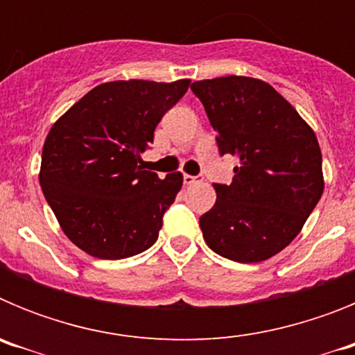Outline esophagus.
I'll list each match as a JSON object with an SVG mask.
<instances>
[{
  "mask_svg": "<svg viewBox=\"0 0 355 355\" xmlns=\"http://www.w3.org/2000/svg\"><path fill=\"white\" fill-rule=\"evenodd\" d=\"M199 181V178L197 175H190V174H183V183L184 184H193Z\"/></svg>",
  "mask_w": 355,
  "mask_h": 355,
  "instance_id": "esophagus-1",
  "label": "esophagus"
}]
</instances>
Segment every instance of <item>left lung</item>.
I'll list each match as a JSON object with an SVG mask.
<instances>
[{
  "label": "left lung",
  "mask_w": 355,
  "mask_h": 355,
  "mask_svg": "<svg viewBox=\"0 0 355 355\" xmlns=\"http://www.w3.org/2000/svg\"><path fill=\"white\" fill-rule=\"evenodd\" d=\"M220 155L238 158L231 184L199 218L213 252L258 263L290 245L324 193L322 150L299 112L272 85L224 76L192 83Z\"/></svg>",
  "instance_id": "1"
}]
</instances>
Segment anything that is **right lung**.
Listing matches in <instances>:
<instances>
[{
  "instance_id": "1",
  "label": "right lung",
  "mask_w": 355,
  "mask_h": 355,
  "mask_svg": "<svg viewBox=\"0 0 355 355\" xmlns=\"http://www.w3.org/2000/svg\"><path fill=\"white\" fill-rule=\"evenodd\" d=\"M190 80H130L97 85L49 130L40 187L65 236L99 259L149 249L183 174L159 180L142 155L162 117L187 94Z\"/></svg>"
}]
</instances>
